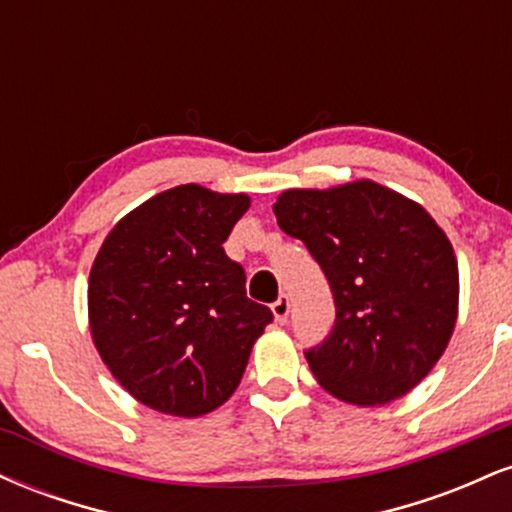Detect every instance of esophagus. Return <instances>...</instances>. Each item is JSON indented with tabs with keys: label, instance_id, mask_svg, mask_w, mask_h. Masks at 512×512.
I'll use <instances>...</instances> for the list:
<instances>
[{
	"label": "esophagus",
	"instance_id": "34e87169",
	"mask_svg": "<svg viewBox=\"0 0 512 512\" xmlns=\"http://www.w3.org/2000/svg\"><path fill=\"white\" fill-rule=\"evenodd\" d=\"M289 310H291L289 296H286V293H281V296L272 303V313L276 317V322H281V325H284L286 317H289Z\"/></svg>",
	"mask_w": 512,
	"mask_h": 512
}]
</instances>
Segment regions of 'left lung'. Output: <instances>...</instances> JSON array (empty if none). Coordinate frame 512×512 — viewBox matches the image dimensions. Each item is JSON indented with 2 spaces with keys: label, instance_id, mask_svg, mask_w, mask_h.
<instances>
[{
  "label": "left lung",
  "instance_id": "obj_1",
  "mask_svg": "<svg viewBox=\"0 0 512 512\" xmlns=\"http://www.w3.org/2000/svg\"><path fill=\"white\" fill-rule=\"evenodd\" d=\"M281 231L303 240L334 296L332 332L305 351L317 383L358 407L414 390L448 346L460 276L443 228L373 180L286 190Z\"/></svg>",
  "mask_w": 512,
  "mask_h": 512
}]
</instances>
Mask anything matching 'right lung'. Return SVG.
I'll list each match as a JSON object with an SVG mask.
<instances>
[{
    "label": "right lung",
    "mask_w": 512,
    "mask_h": 512,
    "mask_svg": "<svg viewBox=\"0 0 512 512\" xmlns=\"http://www.w3.org/2000/svg\"><path fill=\"white\" fill-rule=\"evenodd\" d=\"M248 207V195L178 185L103 240L88 276L93 344L146 407L185 419L221 407L274 320L250 301L245 269L223 250Z\"/></svg>",
    "instance_id": "1"
}]
</instances>
